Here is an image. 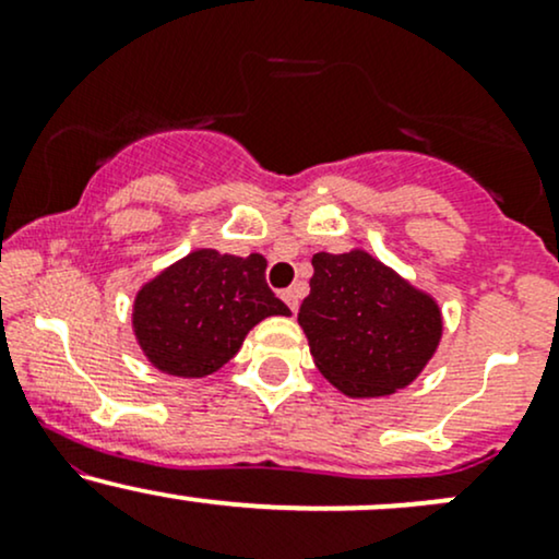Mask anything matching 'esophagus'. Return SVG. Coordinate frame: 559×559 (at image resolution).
<instances>
[{
  "label": "esophagus",
  "instance_id": "esophagus-1",
  "mask_svg": "<svg viewBox=\"0 0 559 559\" xmlns=\"http://www.w3.org/2000/svg\"><path fill=\"white\" fill-rule=\"evenodd\" d=\"M281 297H284V301L288 305V310H292V312L299 310V297H301V288L299 286L286 288V292L281 294Z\"/></svg>",
  "mask_w": 559,
  "mask_h": 559
}]
</instances>
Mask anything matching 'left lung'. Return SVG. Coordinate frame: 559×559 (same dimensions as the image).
Here are the masks:
<instances>
[{
  "label": "left lung",
  "instance_id": "1",
  "mask_svg": "<svg viewBox=\"0 0 559 559\" xmlns=\"http://www.w3.org/2000/svg\"><path fill=\"white\" fill-rule=\"evenodd\" d=\"M299 325L318 370L346 396L409 386L441 338L439 305L362 249L312 258Z\"/></svg>",
  "mask_w": 559,
  "mask_h": 559
}]
</instances>
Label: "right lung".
Masks as SVG:
<instances>
[{"instance_id": "right-lung-1", "label": "right lung", "mask_w": 559, "mask_h": 559, "mask_svg": "<svg viewBox=\"0 0 559 559\" xmlns=\"http://www.w3.org/2000/svg\"><path fill=\"white\" fill-rule=\"evenodd\" d=\"M262 254L236 258L197 249L141 286L133 333L146 360L178 378L221 370L243 336L271 316H292L265 284Z\"/></svg>"}]
</instances>
